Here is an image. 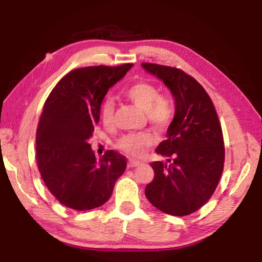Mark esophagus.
Segmentation results:
<instances>
[{
	"mask_svg": "<svg viewBox=\"0 0 262 262\" xmlns=\"http://www.w3.org/2000/svg\"><path fill=\"white\" fill-rule=\"evenodd\" d=\"M141 162H138V161H134V160H129V162H128V166L129 168H135V166H140Z\"/></svg>",
	"mask_w": 262,
	"mask_h": 262,
	"instance_id": "34e87169",
	"label": "esophagus"
}]
</instances>
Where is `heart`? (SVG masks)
I'll return each instance as SVG.
<instances>
[{"mask_svg": "<svg viewBox=\"0 0 262 262\" xmlns=\"http://www.w3.org/2000/svg\"><path fill=\"white\" fill-rule=\"evenodd\" d=\"M125 96L145 111L149 124L159 129H163L172 121L176 114L173 100L166 94H161L160 89L149 82H137L128 86ZM115 101L105 98L100 103L99 116L102 124L109 127L115 121ZM155 143V138L147 132L130 133L121 136L116 146L121 152L132 158H142L146 149Z\"/></svg>", "mask_w": 262, "mask_h": 262, "instance_id": "b5f03b06", "label": "heart"}]
</instances>
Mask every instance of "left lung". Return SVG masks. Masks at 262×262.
<instances>
[{"label":"left lung","instance_id":"obj_1","mask_svg":"<svg viewBox=\"0 0 262 262\" xmlns=\"http://www.w3.org/2000/svg\"><path fill=\"white\" fill-rule=\"evenodd\" d=\"M170 89L176 114L155 152L168 157L151 163L154 178L145 196L154 207L173 216L190 215L208 202L223 173V132L214 103L205 89L186 72L142 63Z\"/></svg>","mask_w":262,"mask_h":262}]
</instances>
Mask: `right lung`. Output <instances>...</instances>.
I'll return each instance as SVG.
<instances>
[{"mask_svg":"<svg viewBox=\"0 0 262 262\" xmlns=\"http://www.w3.org/2000/svg\"><path fill=\"white\" fill-rule=\"evenodd\" d=\"M132 68L133 64L99 65L71 71L43 104L36 134L38 169L48 190L66 207H100L124 173V155L110 149L98 162L88 141L100 119V103L109 88Z\"/></svg>","mask_w":262,"mask_h":262,"instance_id":"add662e5","label":"right lung"}]
</instances>
